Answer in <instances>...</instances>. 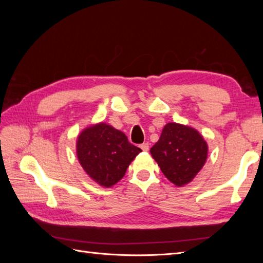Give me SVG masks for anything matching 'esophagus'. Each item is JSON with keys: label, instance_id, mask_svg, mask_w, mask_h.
Returning <instances> with one entry per match:
<instances>
[{"label": "esophagus", "instance_id": "esophagus-1", "mask_svg": "<svg viewBox=\"0 0 263 263\" xmlns=\"http://www.w3.org/2000/svg\"><path fill=\"white\" fill-rule=\"evenodd\" d=\"M140 148L143 150V152H148V150H149V143H142L141 144V146H140Z\"/></svg>", "mask_w": 263, "mask_h": 263}]
</instances>
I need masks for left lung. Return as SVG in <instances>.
<instances>
[{
	"label": "left lung",
	"instance_id": "left-lung-1",
	"mask_svg": "<svg viewBox=\"0 0 263 263\" xmlns=\"http://www.w3.org/2000/svg\"><path fill=\"white\" fill-rule=\"evenodd\" d=\"M150 154L167 180L181 187L192 182L202 170L208 157V144L198 130L171 122L164 126Z\"/></svg>",
	"mask_w": 263,
	"mask_h": 263
}]
</instances>
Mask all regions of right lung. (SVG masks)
Masks as SVG:
<instances>
[{
	"mask_svg": "<svg viewBox=\"0 0 263 263\" xmlns=\"http://www.w3.org/2000/svg\"><path fill=\"white\" fill-rule=\"evenodd\" d=\"M76 150L83 171L103 187L120 182L128 165L142 152L128 142L122 131L104 122L83 128L77 138Z\"/></svg>",
	"mask_w": 263,
	"mask_h": 263,
	"instance_id": "right-lung-1",
	"label": "right lung"
}]
</instances>
